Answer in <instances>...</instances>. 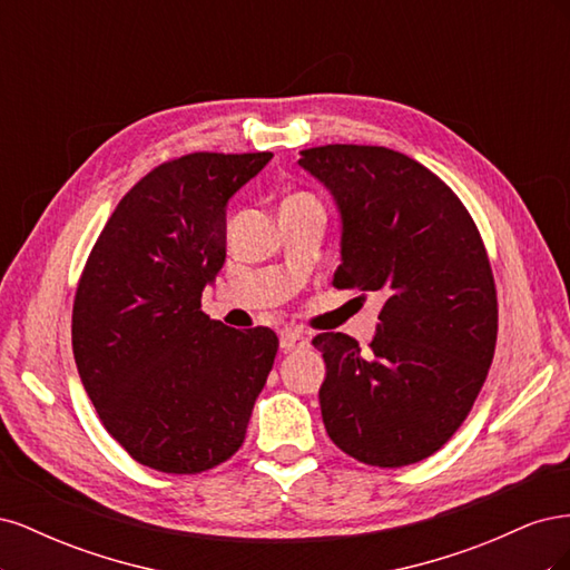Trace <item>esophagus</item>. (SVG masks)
Returning <instances> with one entry per match:
<instances>
[{
    "mask_svg": "<svg viewBox=\"0 0 570 570\" xmlns=\"http://www.w3.org/2000/svg\"><path fill=\"white\" fill-rule=\"evenodd\" d=\"M308 347V337L297 333V331H283L281 333V350L287 354V352H297V350H304Z\"/></svg>",
    "mask_w": 570,
    "mask_h": 570,
    "instance_id": "obj_1",
    "label": "esophagus"
}]
</instances>
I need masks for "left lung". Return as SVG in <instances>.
Wrapping results in <instances>:
<instances>
[{"label":"left lung","mask_w":570,"mask_h":570,"mask_svg":"<svg viewBox=\"0 0 570 570\" xmlns=\"http://www.w3.org/2000/svg\"><path fill=\"white\" fill-rule=\"evenodd\" d=\"M340 212L333 285L381 292L368 352L321 333L318 390L327 435L358 461L400 469L450 440L485 383L497 342V289L461 199L425 166L385 147L299 151Z\"/></svg>","instance_id":"obj_1"}]
</instances>
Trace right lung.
Instances as JSON below:
<instances>
[{
    "instance_id": "add662e5",
    "label": "right lung",
    "mask_w": 570,
    "mask_h": 570,
    "mask_svg": "<svg viewBox=\"0 0 570 570\" xmlns=\"http://www.w3.org/2000/svg\"><path fill=\"white\" fill-rule=\"evenodd\" d=\"M271 151H195L118 202L80 275L73 356L109 435L161 473H202L245 442L278 352L271 327L235 331L202 312L226 262L230 197Z\"/></svg>"
}]
</instances>
